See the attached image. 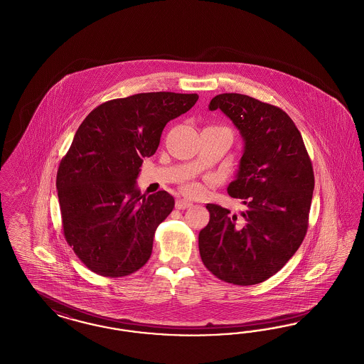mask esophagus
I'll list each match as a JSON object with an SVG mask.
<instances>
[{
  "label": "esophagus",
  "mask_w": 364,
  "mask_h": 364,
  "mask_svg": "<svg viewBox=\"0 0 364 364\" xmlns=\"http://www.w3.org/2000/svg\"><path fill=\"white\" fill-rule=\"evenodd\" d=\"M191 205H192L191 201L184 200V199L176 200V208H177V210H186V208H189Z\"/></svg>",
  "instance_id": "obj_1"
}]
</instances>
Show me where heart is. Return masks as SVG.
<instances>
[{"label":"heart","mask_w":364,"mask_h":364,"mask_svg":"<svg viewBox=\"0 0 364 364\" xmlns=\"http://www.w3.org/2000/svg\"><path fill=\"white\" fill-rule=\"evenodd\" d=\"M184 191H186V193L189 195V196H199V195H201V192H203V188H201L199 184L192 183V184H187L184 187Z\"/></svg>","instance_id":"b5f03b06"}]
</instances>
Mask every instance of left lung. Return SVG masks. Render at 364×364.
Here are the masks:
<instances>
[{"instance_id":"left-lung-1","label":"left lung","mask_w":364,"mask_h":364,"mask_svg":"<svg viewBox=\"0 0 364 364\" xmlns=\"http://www.w3.org/2000/svg\"><path fill=\"white\" fill-rule=\"evenodd\" d=\"M220 109L245 141L227 192L246 207L240 216L207 204L210 222L199 232L204 266L219 279L249 287L281 270L308 230L314 196L312 161L299 129L279 107L243 94H219Z\"/></svg>"}]
</instances>
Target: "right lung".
<instances>
[{
    "instance_id": "right-lung-1",
    "label": "right lung",
    "mask_w": 364,
    "mask_h": 364,
    "mask_svg": "<svg viewBox=\"0 0 364 364\" xmlns=\"http://www.w3.org/2000/svg\"><path fill=\"white\" fill-rule=\"evenodd\" d=\"M198 100L160 91L107 100L77 127L56 188L64 238L91 272L129 276L151 258L156 228L175 199L166 191L141 195L139 168L157 151L165 125Z\"/></svg>"
}]
</instances>
